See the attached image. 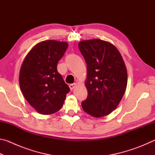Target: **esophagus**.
Returning <instances> with one entry per match:
<instances>
[{"instance_id":"34e87169","label":"esophagus","mask_w":155,"mask_h":155,"mask_svg":"<svg viewBox=\"0 0 155 155\" xmlns=\"http://www.w3.org/2000/svg\"><path fill=\"white\" fill-rule=\"evenodd\" d=\"M77 83H72V84H70V85H69V87H70V90H74V89L77 87Z\"/></svg>"}]
</instances>
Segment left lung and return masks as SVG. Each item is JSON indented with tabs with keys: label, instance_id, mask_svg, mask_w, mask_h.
<instances>
[{
	"label": "left lung",
	"instance_id": "8db88e82",
	"mask_svg": "<svg viewBox=\"0 0 155 155\" xmlns=\"http://www.w3.org/2000/svg\"><path fill=\"white\" fill-rule=\"evenodd\" d=\"M87 64L85 85L88 96L82 102L84 111L101 117L114 111L127 86V70L122 57L114 44L94 39L78 42Z\"/></svg>",
	"mask_w": 155,
	"mask_h": 155
}]
</instances>
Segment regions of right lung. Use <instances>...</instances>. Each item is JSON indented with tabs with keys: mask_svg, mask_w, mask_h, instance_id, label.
I'll use <instances>...</instances> for the list:
<instances>
[{
	"mask_svg": "<svg viewBox=\"0 0 155 155\" xmlns=\"http://www.w3.org/2000/svg\"><path fill=\"white\" fill-rule=\"evenodd\" d=\"M68 46L65 41L46 40L27 54L19 74L20 90L39 114L49 115L61 108L70 88L57 72V64Z\"/></svg>",
	"mask_w": 155,
	"mask_h": 155,
	"instance_id": "1",
	"label": "right lung"
}]
</instances>
